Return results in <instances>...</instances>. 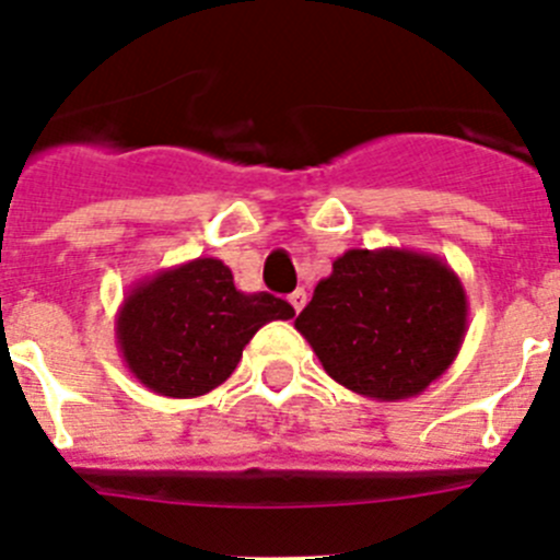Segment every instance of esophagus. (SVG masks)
Returning a JSON list of instances; mask_svg holds the SVG:
<instances>
[{
	"mask_svg": "<svg viewBox=\"0 0 560 560\" xmlns=\"http://www.w3.org/2000/svg\"><path fill=\"white\" fill-rule=\"evenodd\" d=\"M289 303H291V308H294L296 314H300V311L305 308V303H308V294H305V289H296L294 294L289 296Z\"/></svg>",
	"mask_w": 560,
	"mask_h": 560,
	"instance_id": "1",
	"label": "esophagus"
}]
</instances>
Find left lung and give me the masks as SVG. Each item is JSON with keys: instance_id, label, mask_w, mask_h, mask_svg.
<instances>
[{"instance_id": "left-lung-1", "label": "left lung", "mask_w": 560, "mask_h": 560, "mask_svg": "<svg viewBox=\"0 0 560 560\" xmlns=\"http://www.w3.org/2000/svg\"><path fill=\"white\" fill-rule=\"evenodd\" d=\"M294 328L341 387L404 400L454 364L468 330V296L438 255L348 249L316 283Z\"/></svg>"}]
</instances>
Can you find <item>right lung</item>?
I'll return each mask as SVG.
<instances>
[{
	"mask_svg": "<svg viewBox=\"0 0 560 560\" xmlns=\"http://www.w3.org/2000/svg\"><path fill=\"white\" fill-rule=\"evenodd\" d=\"M294 308L266 291L235 289L230 266L196 257L145 277L117 308V348L128 373L165 398H199L221 387L252 336Z\"/></svg>",
	"mask_w": 560,
	"mask_h": 560,
	"instance_id": "1",
	"label": "right lung"
}]
</instances>
